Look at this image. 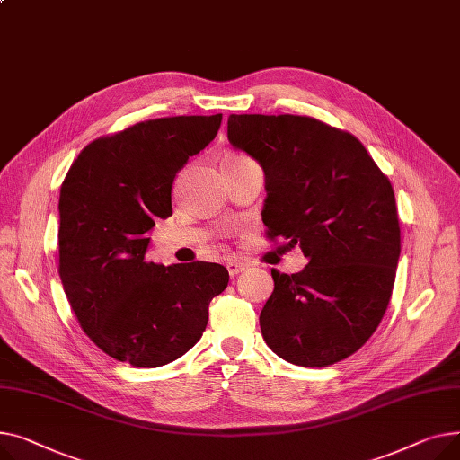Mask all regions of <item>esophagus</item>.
<instances>
[{
	"label": "esophagus",
	"mask_w": 460,
	"mask_h": 460,
	"mask_svg": "<svg viewBox=\"0 0 460 460\" xmlns=\"http://www.w3.org/2000/svg\"><path fill=\"white\" fill-rule=\"evenodd\" d=\"M249 265L245 263V261H241V260H235V258H228L226 260V269H228V273H230V277H235V275H239L241 271H245Z\"/></svg>",
	"instance_id": "1"
}]
</instances>
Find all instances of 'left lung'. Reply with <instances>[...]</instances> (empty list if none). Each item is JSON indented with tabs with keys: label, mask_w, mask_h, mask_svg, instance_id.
<instances>
[{
	"label": "left lung",
	"mask_w": 460,
	"mask_h": 460,
	"mask_svg": "<svg viewBox=\"0 0 460 460\" xmlns=\"http://www.w3.org/2000/svg\"><path fill=\"white\" fill-rule=\"evenodd\" d=\"M228 141L265 172L267 235L308 258L295 275L271 271L265 343L305 367L357 353L388 308L401 252L390 180L355 135L312 117L230 115Z\"/></svg>",
	"instance_id": "obj_1"
}]
</instances>
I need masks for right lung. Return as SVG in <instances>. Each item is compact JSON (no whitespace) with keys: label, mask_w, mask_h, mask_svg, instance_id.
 Returning a JSON list of instances; mask_svg holds the SVG:
<instances>
[{"label":"right lung","mask_w":460,"mask_h":460,"mask_svg":"<svg viewBox=\"0 0 460 460\" xmlns=\"http://www.w3.org/2000/svg\"><path fill=\"white\" fill-rule=\"evenodd\" d=\"M223 115L137 122L89 143L59 197V277L81 329L115 360L159 367L208 325L226 267L146 260L155 219L172 215V183L217 135Z\"/></svg>","instance_id":"right-lung-1"}]
</instances>
